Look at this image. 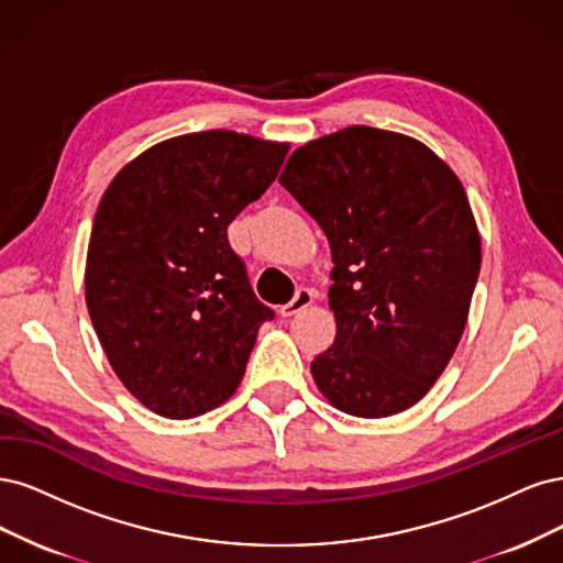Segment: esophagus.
<instances>
[{"mask_svg":"<svg viewBox=\"0 0 563 563\" xmlns=\"http://www.w3.org/2000/svg\"><path fill=\"white\" fill-rule=\"evenodd\" d=\"M313 297H316L313 289H308V287H299V289H297V295H295V299H292V301H287V303L280 308V313H283L285 318L295 316V313L303 311L306 306H311V303H313Z\"/></svg>","mask_w":563,"mask_h":563,"instance_id":"1","label":"esophagus"}]
</instances>
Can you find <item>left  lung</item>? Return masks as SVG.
<instances>
[{
	"label": "left lung",
	"mask_w": 563,
	"mask_h": 563,
	"mask_svg": "<svg viewBox=\"0 0 563 563\" xmlns=\"http://www.w3.org/2000/svg\"><path fill=\"white\" fill-rule=\"evenodd\" d=\"M280 185L330 241L332 349L311 362L341 411L416 405L465 330L482 243L461 179L426 144L353 125L299 147Z\"/></svg>",
	"instance_id": "1"
}]
</instances>
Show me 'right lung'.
<instances>
[{"label":"right lung","mask_w":563,"mask_h":563,"mask_svg":"<svg viewBox=\"0 0 563 563\" xmlns=\"http://www.w3.org/2000/svg\"><path fill=\"white\" fill-rule=\"evenodd\" d=\"M287 144L233 131L189 133L131 161L90 231L86 303L112 369L166 419L233 395L264 322L227 227L274 183Z\"/></svg>","instance_id":"add662e5"}]
</instances>
